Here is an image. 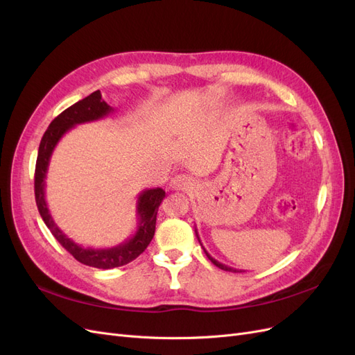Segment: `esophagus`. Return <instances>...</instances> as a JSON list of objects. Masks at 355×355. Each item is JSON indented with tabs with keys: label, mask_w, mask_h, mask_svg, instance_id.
Listing matches in <instances>:
<instances>
[{
	"label": "esophagus",
	"mask_w": 355,
	"mask_h": 355,
	"mask_svg": "<svg viewBox=\"0 0 355 355\" xmlns=\"http://www.w3.org/2000/svg\"><path fill=\"white\" fill-rule=\"evenodd\" d=\"M191 178H188L187 175H175L170 180V188L175 191H187L191 188Z\"/></svg>",
	"instance_id": "34e87169"
}]
</instances>
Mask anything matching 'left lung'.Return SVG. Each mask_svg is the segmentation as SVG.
Here are the masks:
<instances>
[{"mask_svg": "<svg viewBox=\"0 0 355 355\" xmlns=\"http://www.w3.org/2000/svg\"><path fill=\"white\" fill-rule=\"evenodd\" d=\"M196 235H197V239H198V241H200V237H198V232H197V230H196ZM200 244H201V241H200ZM201 247H202V244H201ZM202 250H204V253H206V256L209 257V259L211 261V263H213V265H216L218 268H220V270H223V271H231V272H243L241 270L239 271V270H235V268H231V266H227V265H225V263H220V262H218L216 259H214V257H211V256L207 253V250L204 249V247H202Z\"/></svg>", "mask_w": 355, "mask_h": 355, "instance_id": "left-lung-1", "label": "left lung"}]
</instances>
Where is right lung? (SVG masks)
Here are the masks:
<instances>
[{
	"label": "right lung",
	"mask_w": 355,
	"mask_h": 355,
	"mask_svg": "<svg viewBox=\"0 0 355 355\" xmlns=\"http://www.w3.org/2000/svg\"><path fill=\"white\" fill-rule=\"evenodd\" d=\"M112 112L114 108L102 99L101 90L93 92L87 98L69 106L68 110L59 114L50 123L44 136H42L35 166V201L42 220L47 225L50 232L55 235V239L65 247L75 259L84 265L99 268V270H111V268L123 266L135 261L146 249L154 237L157 211L161 201L166 197V191L161 188H153L145 189L139 194L136 202L137 228L130 239L118 245L108 247V249H92V247H83L73 243L53 220L46 201V178L51 154L63 135L68 133L75 125L102 120V118L108 116Z\"/></svg>",
	"instance_id": "right-lung-1"
}]
</instances>
